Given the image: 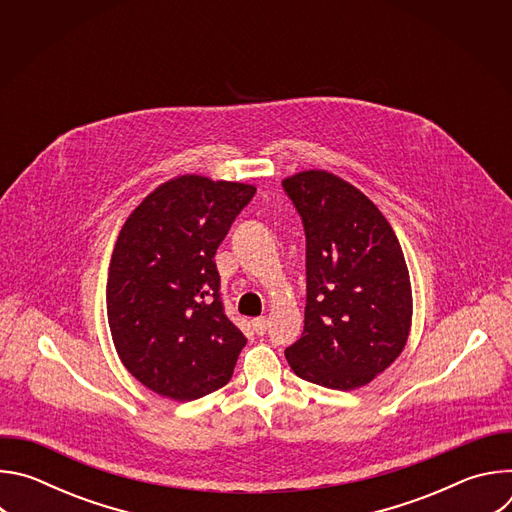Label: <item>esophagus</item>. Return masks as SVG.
I'll return each mask as SVG.
<instances>
[{
    "mask_svg": "<svg viewBox=\"0 0 512 512\" xmlns=\"http://www.w3.org/2000/svg\"><path fill=\"white\" fill-rule=\"evenodd\" d=\"M267 326H269V320L263 316V318H255L253 320V330L259 334V336H263L265 332H267Z\"/></svg>",
    "mask_w": 512,
    "mask_h": 512,
    "instance_id": "esophagus-1",
    "label": "esophagus"
}]
</instances>
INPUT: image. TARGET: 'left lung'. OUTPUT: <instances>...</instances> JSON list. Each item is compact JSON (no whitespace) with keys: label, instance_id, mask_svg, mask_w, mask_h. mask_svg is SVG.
Returning a JSON list of instances; mask_svg holds the SVG:
<instances>
[{"label":"left lung","instance_id":"8db88e82","mask_svg":"<svg viewBox=\"0 0 512 512\" xmlns=\"http://www.w3.org/2000/svg\"><path fill=\"white\" fill-rule=\"evenodd\" d=\"M281 186L306 231L304 332L285 358L326 389L369 385L403 352L411 328L401 245L381 210L330 172H300Z\"/></svg>","mask_w":512,"mask_h":512}]
</instances>
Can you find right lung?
Masks as SVG:
<instances>
[{
    "mask_svg": "<svg viewBox=\"0 0 512 512\" xmlns=\"http://www.w3.org/2000/svg\"><path fill=\"white\" fill-rule=\"evenodd\" d=\"M255 186L178 176L129 214L109 265L107 320L123 367L194 401L225 387L247 344L227 318L214 253Z\"/></svg>",
    "mask_w": 512,
    "mask_h": 512,
    "instance_id": "right-lung-1",
    "label": "right lung"
}]
</instances>
